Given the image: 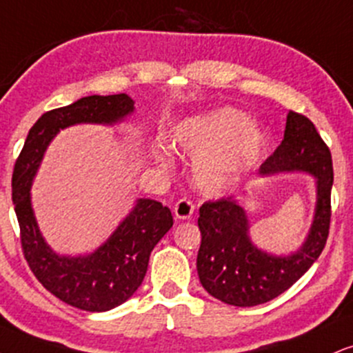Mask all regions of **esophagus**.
Returning <instances> with one entry per match:
<instances>
[{"label": "esophagus", "instance_id": "34e87169", "mask_svg": "<svg viewBox=\"0 0 353 353\" xmlns=\"http://www.w3.org/2000/svg\"><path fill=\"white\" fill-rule=\"evenodd\" d=\"M194 212H195V207L189 199H181V201L174 205V215H176V219L179 220L190 219L194 215Z\"/></svg>", "mask_w": 353, "mask_h": 353}]
</instances>
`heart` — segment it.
<instances>
[{"mask_svg":"<svg viewBox=\"0 0 353 353\" xmlns=\"http://www.w3.org/2000/svg\"><path fill=\"white\" fill-rule=\"evenodd\" d=\"M171 141L174 148L197 159L195 177L201 189L219 194L230 188L246 165L261 154L266 133L250 126L245 113L225 108L177 123ZM156 159L168 164L163 152H156Z\"/></svg>","mask_w":353,"mask_h":353,"instance_id":"b5f03b06","label":"heart"}]
</instances>
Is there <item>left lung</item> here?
<instances>
[{
	"mask_svg": "<svg viewBox=\"0 0 353 353\" xmlns=\"http://www.w3.org/2000/svg\"><path fill=\"white\" fill-rule=\"evenodd\" d=\"M307 172L316 179L314 220L304 243L290 254L266 253L253 245L243 207L233 197L202 203L197 273L203 290L225 304L252 307L290 290L324 250L330 225L332 156L314 123L290 112L281 144L260 168V176Z\"/></svg>",
	"mask_w": 353,
	"mask_h": 353,
	"instance_id": "1",
	"label": "left lung"
}]
</instances>
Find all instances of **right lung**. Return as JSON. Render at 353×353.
Returning a JSON list of instances; mask_svg holds the SVG:
<instances>
[{
    "instance_id": "add662e5",
    "label": "right lung",
    "mask_w": 353,
    "mask_h": 353,
    "mask_svg": "<svg viewBox=\"0 0 353 353\" xmlns=\"http://www.w3.org/2000/svg\"><path fill=\"white\" fill-rule=\"evenodd\" d=\"M133 110L134 101L126 93L83 97L67 107L50 110L29 130L12 171V203L29 268L55 298L88 312L110 311L141 286L152 248L172 227L171 210L158 201L138 199L133 210L95 252L63 256L41 235L29 190L44 152L59 131L79 123L114 125Z\"/></svg>"
}]
</instances>
